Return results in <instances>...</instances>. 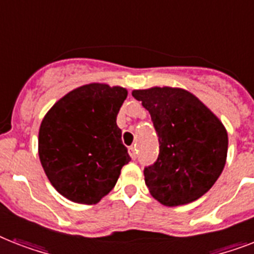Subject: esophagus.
<instances>
[{"mask_svg":"<svg viewBox=\"0 0 254 254\" xmlns=\"http://www.w3.org/2000/svg\"><path fill=\"white\" fill-rule=\"evenodd\" d=\"M129 155L131 157V159L137 158V149H135V146L129 147Z\"/></svg>","mask_w":254,"mask_h":254,"instance_id":"esophagus-1","label":"esophagus"}]
</instances>
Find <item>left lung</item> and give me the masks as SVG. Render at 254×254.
I'll use <instances>...</instances> for the list:
<instances>
[{"mask_svg":"<svg viewBox=\"0 0 254 254\" xmlns=\"http://www.w3.org/2000/svg\"><path fill=\"white\" fill-rule=\"evenodd\" d=\"M158 134L159 155L145 167L151 196L167 207L191 203L208 191L225 166L228 134L221 121L182 88L134 89Z\"/></svg>","mask_w":254,"mask_h":254,"instance_id":"8db88e82","label":"left lung"}]
</instances>
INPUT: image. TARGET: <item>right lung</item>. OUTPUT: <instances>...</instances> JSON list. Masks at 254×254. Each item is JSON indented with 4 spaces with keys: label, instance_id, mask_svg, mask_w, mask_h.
<instances>
[{
    "label": "right lung",
    "instance_id": "1",
    "mask_svg": "<svg viewBox=\"0 0 254 254\" xmlns=\"http://www.w3.org/2000/svg\"><path fill=\"white\" fill-rule=\"evenodd\" d=\"M127 91L92 83L68 92L42 120L38 153L63 196L96 204L112 191L130 161L116 119Z\"/></svg>",
    "mask_w": 254,
    "mask_h": 254
}]
</instances>
